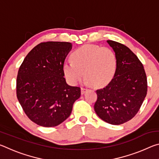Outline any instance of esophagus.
I'll use <instances>...</instances> for the list:
<instances>
[{"label": "esophagus", "mask_w": 159, "mask_h": 159, "mask_svg": "<svg viewBox=\"0 0 159 159\" xmlns=\"http://www.w3.org/2000/svg\"><path fill=\"white\" fill-rule=\"evenodd\" d=\"M87 88H84V87H82L81 88V94H82V95H83V94H84L85 92H86V91H87Z\"/></svg>", "instance_id": "esophagus-1"}]
</instances>
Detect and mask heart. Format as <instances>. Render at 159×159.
Wrapping results in <instances>:
<instances>
[{
	"instance_id": "heart-1",
	"label": "heart",
	"mask_w": 159,
	"mask_h": 159,
	"mask_svg": "<svg viewBox=\"0 0 159 159\" xmlns=\"http://www.w3.org/2000/svg\"><path fill=\"white\" fill-rule=\"evenodd\" d=\"M72 61L63 65L64 75L71 84L76 85L83 78L94 87L108 84L114 76L117 60L114 51L109 48L85 45L71 55Z\"/></svg>"
}]
</instances>
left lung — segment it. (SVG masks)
<instances>
[{
    "instance_id": "left-lung-1",
    "label": "left lung",
    "mask_w": 159,
    "mask_h": 159,
    "mask_svg": "<svg viewBox=\"0 0 159 159\" xmlns=\"http://www.w3.org/2000/svg\"><path fill=\"white\" fill-rule=\"evenodd\" d=\"M115 52L117 66L108 85L96 90L94 109L98 116L112 125L132 119L140 109L147 93V80L143 64L123 44L109 40Z\"/></svg>"
}]
</instances>
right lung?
Instances as JSON below:
<instances>
[{"instance_id": "obj_1", "label": "right lung", "mask_w": 159, "mask_h": 159, "mask_svg": "<svg viewBox=\"0 0 159 159\" xmlns=\"http://www.w3.org/2000/svg\"><path fill=\"white\" fill-rule=\"evenodd\" d=\"M69 42L48 41L35 46L21 63L17 77V97L29 119L55 127L71 114L80 88L70 86L63 65L71 50Z\"/></svg>"}]
</instances>
